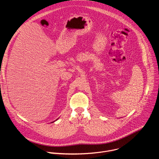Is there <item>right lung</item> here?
Masks as SVG:
<instances>
[{
    "instance_id": "obj_1",
    "label": "right lung",
    "mask_w": 159,
    "mask_h": 159,
    "mask_svg": "<svg viewBox=\"0 0 159 159\" xmlns=\"http://www.w3.org/2000/svg\"><path fill=\"white\" fill-rule=\"evenodd\" d=\"M57 120H58V119H57ZM53 122H54V121H53V122H52V123H53Z\"/></svg>"
}]
</instances>
